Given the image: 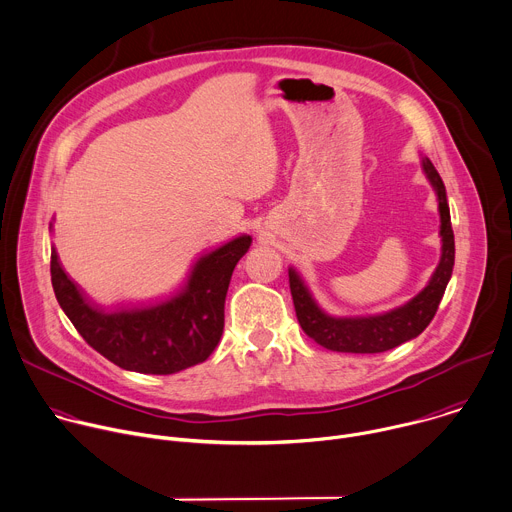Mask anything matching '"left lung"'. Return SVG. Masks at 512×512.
I'll list each match as a JSON object with an SVG mask.
<instances>
[{"instance_id": "obj_1", "label": "left lung", "mask_w": 512, "mask_h": 512, "mask_svg": "<svg viewBox=\"0 0 512 512\" xmlns=\"http://www.w3.org/2000/svg\"><path fill=\"white\" fill-rule=\"evenodd\" d=\"M422 165L438 195L442 256L426 288L410 302L381 315L331 317L317 304L300 274L294 268H288L296 319L302 331L321 347L337 353H383L405 341L416 339L432 323L454 268V232L444 181L428 157L422 159Z\"/></svg>"}]
</instances>
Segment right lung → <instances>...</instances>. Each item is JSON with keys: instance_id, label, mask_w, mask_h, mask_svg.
<instances>
[{"instance_id": "obj_1", "label": "right lung", "mask_w": 512, "mask_h": 512, "mask_svg": "<svg viewBox=\"0 0 512 512\" xmlns=\"http://www.w3.org/2000/svg\"><path fill=\"white\" fill-rule=\"evenodd\" d=\"M250 244V236H238L201 256L179 292L139 309L102 311L68 278L54 246L52 286L74 329L102 357L127 371L171 375L203 363L218 347L230 278Z\"/></svg>"}]
</instances>
